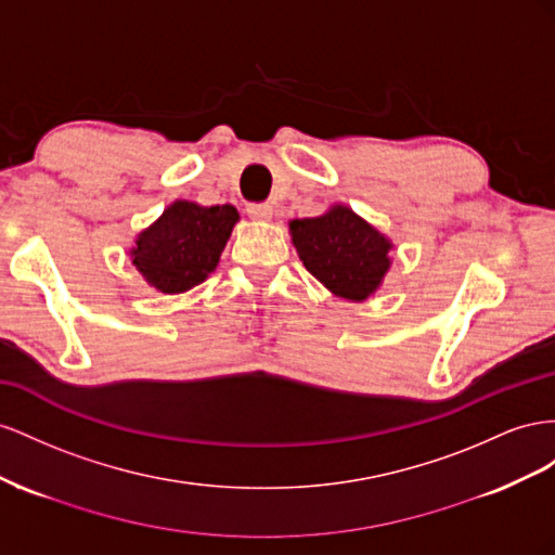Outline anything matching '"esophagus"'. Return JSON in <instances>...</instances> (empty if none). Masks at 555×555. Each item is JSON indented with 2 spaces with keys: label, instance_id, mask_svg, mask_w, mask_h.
<instances>
[{
  "label": "esophagus",
  "instance_id": "obj_1",
  "mask_svg": "<svg viewBox=\"0 0 555 555\" xmlns=\"http://www.w3.org/2000/svg\"><path fill=\"white\" fill-rule=\"evenodd\" d=\"M246 211L253 220H269L274 216V209L269 207V204H248Z\"/></svg>",
  "mask_w": 555,
  "mask_h": 555
}]
</instances>
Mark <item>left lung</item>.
Segmentation results:
<instances>
[{
    "label": "left lung",
    "mask_w": 555,
    "mask_h": 555,
    "mask_svg": "<svg viewBox=\"0 0 555 555\" xmlns=\"http://www.w3.org/2000/svg\"><path fill=\"white\" fill-rule=\"evenodd\" d=\"M293 244L309 272L346 299L370 297L390 267V242L351 209L291 223Z\"/></svg>",
    "instance_id": "obj_1"
}]
</instances>
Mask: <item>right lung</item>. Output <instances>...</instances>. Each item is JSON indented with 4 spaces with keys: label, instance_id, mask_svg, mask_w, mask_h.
Returning <instances> with one entry per match:
<instances>
[{
    "label": "right lung",
    "instance_id": "obj_1",
    "mask_svg": "<svg viewBox=\"0 0 555 555\" xmlns=\"http://www.w3.org/2000/svg\"><path fill=\"white\" fill-rule=\"evenodd\" d=\"M236 220L240 214L232 204L199 207L173 202L137 236L132 262L153 288L169 295L185 293L214 272Z\"/></svg>",
    "mask_w": 555,
    "mask_h": 555
}]
</instances>
